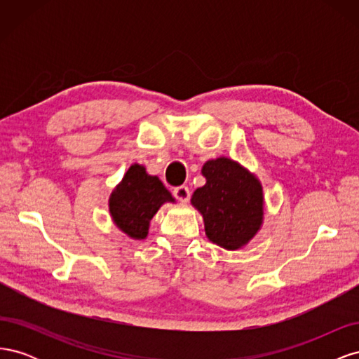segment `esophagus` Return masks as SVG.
<instances>
[{
  "mask_svg": "<svg viewBox=\"0 0 359 359\" xmlns=\"http://www.w3.org/2000/svg\"><path fill=\"white\" fill-rule=\"evenodd\" d=\"M173 196H175L180 202H189L190 199V190L187 186H181L173 190Z\"/></svg>",
  "mask_w": 359,
  "mask_h": 359,
  "instance_id": "1",
  "label": "esophagus"
}]
</instances>
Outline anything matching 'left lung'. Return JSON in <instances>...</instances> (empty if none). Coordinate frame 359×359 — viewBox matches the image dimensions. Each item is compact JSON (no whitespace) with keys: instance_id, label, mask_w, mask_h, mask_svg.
I'll list each match as a JSON object with an SVG mask.
<instances>
[{"instance_id":"obj_1","label":"left lung","mask_w":359,"mask_h":359,"mask_svg":"<svg viewBox=\"0 0 359 359\" xmlns=\"http://www.w3.org/2000/svg\"><path fill=\"white\" fill-rule=\"evenodd\" d=\"M206 182L194 190L191 205L203 217L208 240L238 250L253 240L264 223V189L240 163L219 157L202 166Z\"/></svg>"}]
</instances>
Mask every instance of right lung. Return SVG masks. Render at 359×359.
Returning <instances> with one entry per match:
<instances>
[{
    "label": "right lung",
    "mask_w": 359,
    "mask_h": 359,
    "mask_svg": "<svg viewBox=\"0 0 359 359\" xmlns=\"http://www.w3.org/2000/svg\"><path fill=\"white\" fill-rule=\"evenodd\" d=\"M166 202L175 199L158 177L148 175L145 166L135 163L112 190L109 212L119 231L133 240H145L151 219Z\"/></svg>",
    "instance_id": "obj_1"
}]
</instances>
